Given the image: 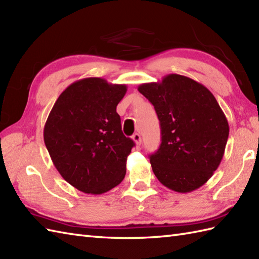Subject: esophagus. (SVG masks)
<instances>
[{"label": "esophagus", "instance_id": "34e87169", "mask_svg": "<svg viewBox=\"0 0 259 259\" xmlns=\"http://www.w3.org/2000/svg\"><path fill=\"white\" fill-rule=\"evenodd\" d=\"M133 140L136 142L137 146H140L141 145V136L139 134H135L133 136Z\"/></svg>", "mask_w": 259, "mask_h": 259}]
</instances>
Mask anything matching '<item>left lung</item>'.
I'll list each match as a JSON object with an SVG mask.
<instances>
[{
  "instance_id": "left-lung-1",
  "label": "left lung",
  "mask_w": 259,
  "mask_h": 259,
  "mask_svg": "<svg viewBox=\"0 0 259 259\" xmlns=\"http://www.w3.org/2000/svg\"><path fill=\"white\" fill-rule=\"evenodd\" d=\"M160 121L161 145L150 156L160 183L177 192L205 185L222 162L229 125L222 108L205 85L180 74L138 87Z\"/></svg>"
}]
</instances>
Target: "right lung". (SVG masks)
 Returning a JSON list of instances; mask_svg holds the SVG:
<instances>
[{
	"label": "right lung",
	"instance_id": "right-lung-1",
	"mask_svg": "<svg viewBox=\"0 0 259 259\" xmlns=\"http://www.w3.org/2000/svg\"><path fill=\"white\" fill-rule=\"evenodd\" d=\"M125 92V84L102 78L78 80L60 95L47 119L43 138L54 167L84 194H104L124 178L135 146L117 113Z\"/></svg>",
	"mask_w": 259,
	"mask_h": 259
}]
</instances>
